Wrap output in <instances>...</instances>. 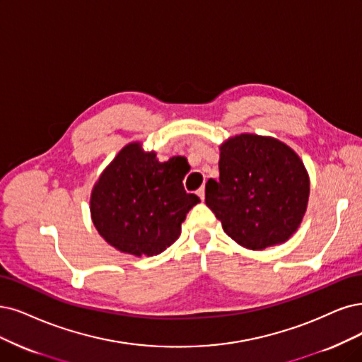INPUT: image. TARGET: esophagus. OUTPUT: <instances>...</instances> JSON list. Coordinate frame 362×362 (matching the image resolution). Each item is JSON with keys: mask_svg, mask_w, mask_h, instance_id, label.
<instances>
[{"mask_svg": "<svg viewBox=\"0 0 362 362\" xmlns=\"http://www.w3.org/2000/svg\"><path fill=\"white\" fill-rule=\"evenodd\" d=\"M197 195L202 198V199H204V197H206V189H204V186H202V188H199L198 191H197Z\"/></svg>", "mask_w": 362, "mask_h": 362, "instance_id": "1", "label": "esophagus"}]
</instances>
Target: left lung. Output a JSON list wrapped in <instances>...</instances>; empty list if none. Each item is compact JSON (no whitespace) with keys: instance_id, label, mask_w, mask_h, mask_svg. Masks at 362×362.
Segmentation results:
<instances>
[{"instance_id":"8db88e82","label":"left lung","mask_w":362,"mask_h":362,"mask_svg":"<svg viewBox=\"0 0 362 362\" xmlns=\"http://www.w3.org/2000/svg\"><path fill=\"white\" fill-rule=\"evenodd\" d=\"M310 183L291 147L242 134L221 146L219 180L206 183V204L240 246L261 250L297 231Z\"/></svg>"}]
</instances>
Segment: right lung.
I'll list each match as a JSON object with an SVG mask.
<instances>
[{
    "label": "right lung",
    "instance_id": "obj_1",
    "mask_svg": "<svg viewBox=\"0 0 362 362\" xmlns=\"http://www.w3.org/2000/svg\"><path fill=\"white\" fill-rule=\"evenodd\" d=\"M188 165L180 156L159 163L131 143L104 170L90 195V213L107 243L136 257L164 252L199 198L183 188Z\"/></svg>",
    "mask_w": 362,
    "mask_h": 362
}]
</instances>
